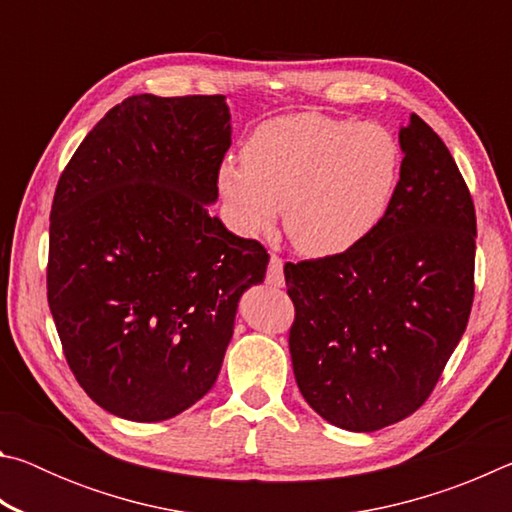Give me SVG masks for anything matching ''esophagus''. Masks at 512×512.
Instances as JSON below:
<instances>
[{
    "mask_svg": "<svg viewBox=\"0 0 512 512\" xmlns=\"http://www.w3.org/2000/svg\"><path fill=\"white\" fill-rule=\"evenodd\" d=\"M282 257L273 255L271 262H268V271H266V282L271 284V287H282L284 284V271H282Z\"/></svg>",
    "mask_w": 512,
    "mask_h": 512,
    "instance_id": "obj_1",
    "label": "esophagus"
}]
</instances>
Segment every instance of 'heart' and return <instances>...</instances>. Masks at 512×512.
Returning a JSON list of instances; mask_svg holds the SVG:
<instances>
[{
    "label": "heart",
    "mask_w": 512,
    "mask_h": 512,
    "mask_svg": "<svg viewBox=\"0 0 512 512\" xmlns=\"http://www.w3.org/2000/svg\"><path fill=\"white\" fill-rule=\"evenodd\" d=\"M404 151L391 128L298 112L259 124L244 162H225L219 189L244 235L284 230L302 255L334 257L363 244L391 212Z\"/></svg>",
    "instance_id": "heart-1"
}]
</instances>
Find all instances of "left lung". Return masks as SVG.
Masks as SVG:
<instances>
[{"label": "left lung", "instance_id": "8db88e82", "mask_svg": "<svg viewBox=\"0 0 512 512\" xmlns=\"http://www.w3.org/2000/svg\"><path fill=\"white\" fill-rule=\"evenodd\" d=\"M400 144V189L379 228L348 253L284 266L298 388L348 431L384 429L427 402L474 302L470 189L418 115Z\"/></svg>", "mask_w": 512, "mask_h": 512}]
</instances>
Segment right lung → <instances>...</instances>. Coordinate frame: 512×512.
<instances>
[{
	"label": "right lung",
	"mask_w": 512,
	"mask_h": 512,
	"mask_svg": "<svg viewBox=\"0 0 512 512\" xmlns=\"http://www.w3.org/2000/svg\"><path fill=\"white\" fill-rule=\"evenodd\" d=\"M230 149L223 94H135L60 173L47 300L69 370L119 418L160 422L214 386L268 253L207 212Z\"/></svg>",
	"instance_id": "add662e5"
}]
</instances>
